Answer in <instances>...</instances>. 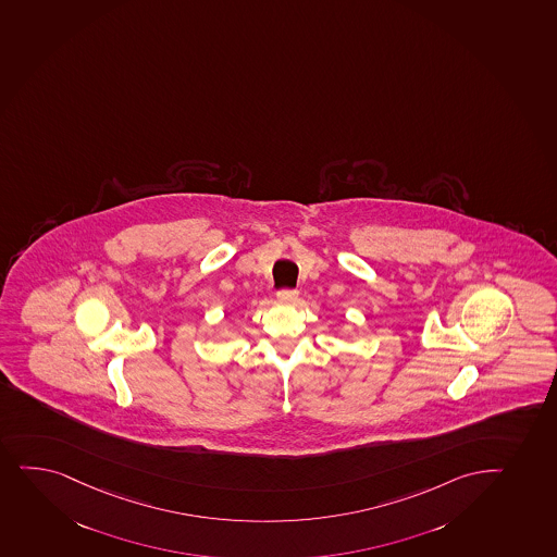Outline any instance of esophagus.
Returning <instances> with one entry per match:
<instances>
[{"instance_id": "esophagus-1", "label": "esophagus", "mask_w": 557, "mask_h": 557, "mask_svg": "<svg viewBox=\"0 0 557 557\" xmlns=\"http://www.w3.org/2000/svg\"><path fill=\"white\" fill-rule=\"evenodd\" d=\"M277 300L282 301V304H294V301L298 300V293L283 288V290L277 293Z\"/></svg>"}]
</instances>
